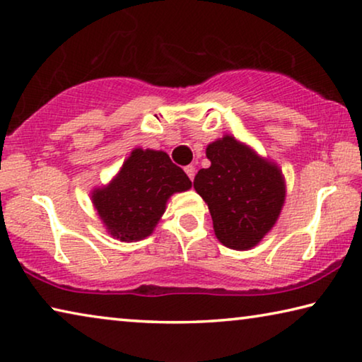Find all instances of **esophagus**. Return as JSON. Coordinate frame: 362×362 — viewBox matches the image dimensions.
I'll return each instance as SVG.
<instances>
[{
	"label": "esophagus",
	"instance_id": "esophagus-1",
	"mask_svg": "<svg viewBox=\"0 0 362 362\" xmlns=\"http://www.w3.org/2000/svg\"><path fill=\"white\" fill-rule=\"evenodd\" d=\"M185 172H187V175L188 177H190V180L193 182V179H194V165H187V168H185Z\"/></svg>",
	"mask_w": 362,
	"mask_h": 362
}]
</instances>
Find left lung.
I'll return each mask as SVG.
<instances>
[{
  "label": "left lung",
  "mask_w": 362,
  "mask_h": 362,
  "mask_svg": "<svg viewBox=\"0 0 362 362\" xmlns=\"http://www.w3.org/2000/svg\"><path fill=\"white\" fill-rule=\"evenodd\" d=\"M206 156L211 165L198 170L193 187L208 204L216 237L227 248H253L282 211V170L230 135L208 145Z\"/></svg>",
  "instance_id": "8db88e82"
}]
</instances>
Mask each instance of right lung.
Segmentation results:
<instances>
[{"label": "right lung", "instance_id": "add662e5", "mask_svg": "<svg viewBox=\"0 0 362 362\" xmlns=\"http://www.w3.org/2000/svg\"><path fill=\"white\" fill-rule=\"evenodd\" d=\"M190 187L168 153L135 148L111 183L93 190L91 202L114 238L136 242L153 233L170 194Z\"/></svg>", "mask_w": 362, "mask_h": 362}]
</instances>
